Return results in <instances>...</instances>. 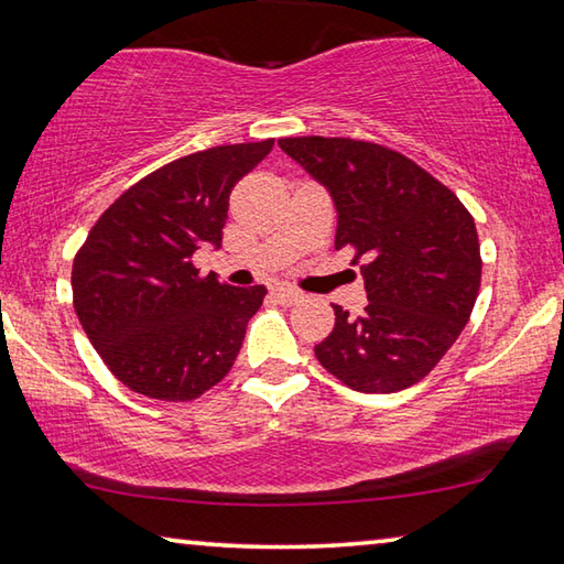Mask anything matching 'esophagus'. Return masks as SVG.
I'll use <instances>...</instances> for the list:
<instances>
[{"label": "esophagus", "instance_id": "34e87169", "mask_svg": "<svg viewBox=\"0 0 564 564\" xmlns=\"http://www.w3.org/2000/svg\"><path fill=\"white\" fill-rule=\"evenodd\" d=\"M271 295L283 305H293V303H299L303 299L301 291L289 289V285H275V289H271Z\"/></svg>", "mask_w": 564, "mask_h": 564}]
</instances>
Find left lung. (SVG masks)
<instances>
[{"label":"left lung","mask_w":564,"mask_h":564,"mask_svg":"<svg viewBox=\"0 0 564 564\" xmlns=\"http://www.w3.org/2000/svg\"><path fill=\"white\" fill-rule=\"evenodd\" d=\"M279 147L336 204V248H352L368 305L316 346L328 373L358 393L423 380L453 346L480 291L475 221L451 188L398 151L356 139L293 137Z\"/></svg>","instance_id":"1"}]
</instances>
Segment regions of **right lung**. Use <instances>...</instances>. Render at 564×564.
<instances>
[{"mask_svg":"<svg viewBox=\"0 0 564 564\" xmlns=\"http://www.w3.org/2000/svg\"><path fill=\"white\" fill-rule=\"evenodd\" d=\"M271 149L265 139L171 161L123 191L76 253V316L133 393L194 400L231 370L265 289L198 275L191 256L221 248L228 196Z\"/></svg>","mask_w":564,"mask_h":564,"instance_id":"add662e5","label":"right lung"}]
</instances>
